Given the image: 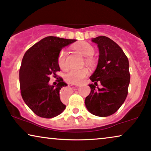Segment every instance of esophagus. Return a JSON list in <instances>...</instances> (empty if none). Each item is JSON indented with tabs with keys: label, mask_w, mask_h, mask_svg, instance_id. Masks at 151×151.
I'll return each instance as SVG.
<instances>
[{
	"label": "esophagus",
	"mask_w": 151,
	"mask_h": 151,
	"mask_svg": "<svg viewBox=\"0 0 151 151\" xmlns=\"http://www.w3.org/2000/svg\"><path fill=\"white\" fill-rule=\"evenodd\" d=\"M71 88H70V86H66V87H63L61 90V96H68V94H70L71 92Z\"/></svg>",
	"instance_id": "1"
}]
</instances>
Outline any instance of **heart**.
Returning <instances> with one entry per match:
<instances>
[{"label":"heart","instance_id":"obj_1","mask_svg":"<svg viewBox=\"0 0 151 151\" xmlns=\"http://www.w3.org/2000/svg\"><path fill=\"white\" fill-rule=\"evenodd\" d=\"M74 49L81 54L82 56L86 57V63L89 65L93 64V59L92 56L94 53L93 46L86 42L79 43L74 46ZM58 64L61 69L67 68L66 63V53L64 50H61L58 56ZM89 74V71L86 68L79 70H70L65 74V80L68 83L72 84H80L83 81V79Z\"/></svg>","mask_w":151,"mask_h":151}]
</instances>
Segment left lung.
Returning a JSON list of instances; mask_svg holds the SVG:
<instances>
[{"label": "left lung", "mask_w": 151, "mask_h": 151, "mask_svg": "<svg viewBox=\"0 0 151 151\" xmlns=\"http://www.w3.org/2000/svg\"><path fill=\"white\" fill-rule=\"evenodd\" d=\"M97 44L99 56L95 71L90 79V93L85 99L90 113L98 116H108L121 107L128 94L130 83L129 62L123 50L108 37L100 36L92 39ZM101 88H96L97 82Z\"/></svg>", "instance_id": "1"}]
</instances>
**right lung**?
<instances>
[{
    "label": "right lung",
    "instance_id": "add662e5",
    "mask_svg": "<svg viewBox=\"0 0 151 151\" xmlns=\"http://www.w3.org/2000/svg\"><path fill=\"white\" fill-rule=\"evenodd\" d=\"M76 41L50 36L32 45L23 56L19 70L21 96L26 105L41 117H55L65 110L59 92L67 83L60 78L57 86H50V77H56L60 71L58 56L62 48Z\"/></svg>",
    "mask_w": 151,
    "mask_h": 151
}]
</instances>
